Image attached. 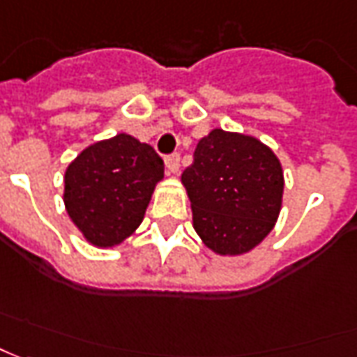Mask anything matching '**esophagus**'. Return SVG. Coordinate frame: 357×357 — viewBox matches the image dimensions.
Here are the masks:
<instances>
[{"mask_svg":"<svg viewBox=\"0 0 357 357\" xmlns=\"http://www.w3.org/2000/svg\"><path fill=\"white\" fill-rule=\"evenodd\" d=\"M165 165H167V171L171 174H174L178 171V165H181V155H178V153L167 155V157H165Z\"/></svg>","mask_w":357,"mask_h":357,"instance_id":"esophagus-1","label":"esophagus"}]
</instances>
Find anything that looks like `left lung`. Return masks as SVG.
I'll return each mask as SVG.
<instances>
[{
	"label": "left lung",
	"instance_id": "left-lung-1",
	"mask_svg": "<svg viewBox=\"0 0 357 357\" xmlns=\"http://www.w3.org/2000/svg\"><path fill=\"white\" fill-rule=\"evenodd\" d=\"M181 181L196 234L218 255H243L259 245L281 212V162L251 135L212 129L198 141Z\"/></svg>",
	"mask_w": 357,
	"mask_h": 357
}]
</instances>
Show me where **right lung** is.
Masks as SVG:
<instances>
[{
  "label": "right lung",
  "mask_w": 357,
  "mask_h": 357,
  "mask_svg": "<svg viewBox=\"0 0 357 357\" xmlns=\"http://www.w3.org/2000/svg\"><path fill=\"white\" fill-rule=\"evenodd\" d=\"M165 165L155 149L128 133L98 141L64 173V206L74 226L96 248H114L145 216Z\"/></svg>",
  "instance_id": "add662e5"
}]
</instances>
